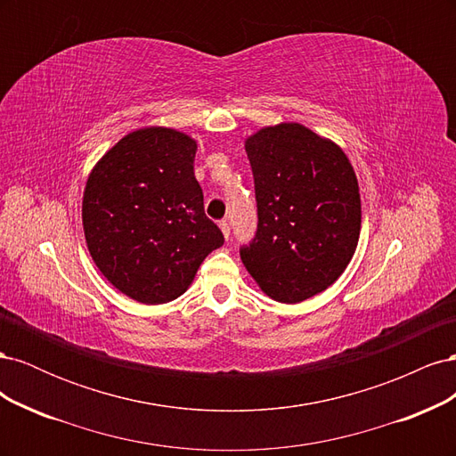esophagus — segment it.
<instances>
[{"instance_id":"esophagus-1","label":"esophagus","mask_w":456,"mask_h":456,"mask_svg":"<svg viewBox=\"0 0 456 456\" xmlns=\"http://www.w3.org/2000/svg\"><path fill=\"white\" fill-rule=\"evenodd\" d=\"M218 226H220V230H223V233H224V238L228 240V238H230V224H228V220H220V223H218Z\"/></svg>"}]
</instances>
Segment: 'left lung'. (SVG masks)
Wrapping results in <instances>:
<instances>
[{
	"label": "left lung",
	"mask_w": 456,
	"mask_h": 456,
	"mask_svg": "<svg viewBox=\"0 0 456 456\" xmlns=\"http://www.w3.org/2000/svg\"><path fill=\"white\" fill-rule=\"evenodd\" d=\"M256 233L240 249L262 291L295 305L333 285L352 260L362 200L346 154L300 123L265 127L245 141Z\"/></svg>",
	"instance_id": "left-lung-1"
}]
</instances>
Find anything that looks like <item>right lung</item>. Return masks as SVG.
I'll return each mask as SVG.
<instances>
[{
  "label": "right lung",
  "instance_id": "1",
  "mask_svg": "<svg viewBox=\"0 0 456 456\" xmlns=\"http://www.w3.org/2000/svg\"><path fill=\"white\" fill-rule=\"evenodd\" d=\"M188 134L146 127L102 156L84 191L89 253L118 291L142 305L181 297L224 236L203 211Z\"/></svg>",
  "mask_w": 456,
  "mask_h": 456
}]
</instances>
